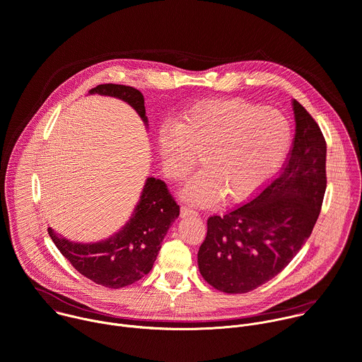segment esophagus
Masks as SVG:
<instances>
[{"label": "esophagus", "mask_w": 362, "mask_h": 362, "mask_svg": "<svg viewBox=\"0 0 362 362\" xmlns=\"http://www.w3.org/2000/svg\"><path fill=\"white\" fill-rule=\"evenodd\" d=\"M180 216H182V217H197L199 213H197L196 210L187 207V206H182V207H180Z\"/></svg>", "instance_id": "1"}]
</instances>
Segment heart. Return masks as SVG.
Returning a JSON list of instances; mask_svg holds the SVG:
<instances>
[{
  "label": "heart",
  "mask_w": 362,
  "mask_h": 362,
  "mask_svg": "<svg viewBox=\"0 0 362 362\" xmlns=\"http://www.w3.org/2000/svg\"><path fill=\"white\" fill-rule=\"evenodd\" d=\"M288 119L276 109L242 99L194 105L177 125L165 124L156 138L165 175L173 182L187 177L197 162L203 169L182 196L197 206L249 199L276 172L291 145Z\"/></svg>",
  "instance_id": "obj_1"
}]
</instances>
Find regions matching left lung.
<instances>
[{
    "label": "left lung",
    "instance_id": "left-lung-1",
    "mask_svg": "<svg viewBox=\"0 0 362 362\" xmlns=\"http://www.w3.org/2000/svg\"><path fill=\"white\" fill-rule=\"evenodd\" d=\"M296 135L279 175L247 203L207 218L199 272L216 290L249 293L283 272L310 237L325 186L327 145L320 127L296 99Z\"/></svg>",
    "mask_w": 362,
    "mask_h": 362
}]
</instances>
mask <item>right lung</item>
Segmentation results:
<instances>
[{
	"instance_id": "obj_1",
	"label": "right lung",
	"mask_w": 362,
	"mask_h": 362,
	"mask_svg": "<svg viewBox=\"0 0 362 362\" xmlns=\"http://www.w3.org/2000/svg\"><path fill=\"white\" fill-rule=\"evenodd\" d=\"M98 93L127 102L142 117L148 128L144 95L127 85L103 83L92 88ZM179 206L165 182L148 177L129 220L105 240L76 243L48 227L49 237L62 256L82 276L109 288L134 284L148 274L158 257L163 238L179 216Z\"/></svg>"
}]
</instances>
